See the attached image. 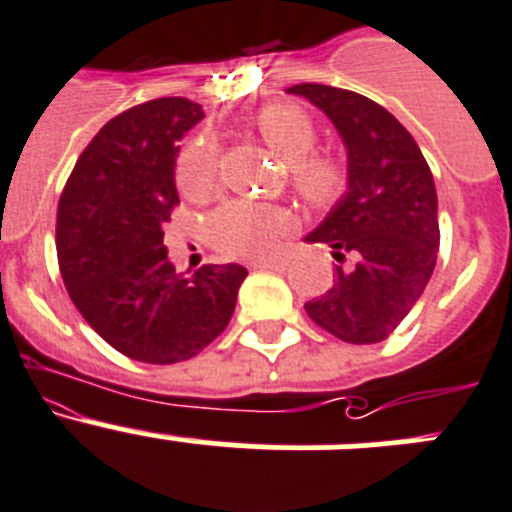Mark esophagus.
<instances>
[{
  "label": "esophagus",
  "instance_id": "1",
  "mask_svg": "<svg viewBox=\"0 0 512 512\" xmlns=\"http://www.w3.org/2000/svg\"><path fill=\"white\" fill-rule=\"evenodd\" d=\"M285 260H252V270H270V267H283Z\"/></svg>",
  "mask_w": 512,
  "mask_h": 512
}]
</instances>
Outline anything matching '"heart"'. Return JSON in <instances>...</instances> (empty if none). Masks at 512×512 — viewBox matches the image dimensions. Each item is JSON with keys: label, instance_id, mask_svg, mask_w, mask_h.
I'll return each mask as SVG.
<instances>
[{"label": "heart", "instance_id": "b5f03b06", "mask_svg": "<svg viewBox=\"0 0 512 512\" xmlns=\"http://www.w3.org/2000/svg\"><path fill=\"white\" fill-rule=\"evenodd\" d=\"M262 133L285 161H290V186L308 207L326 209L346 191V166L328 148H315L313 118L295 103H270L255 118ZM219 156L212 138H194L176 156L174 179L186 199L209 197L217 186ZM288 214L270 204L234 199L214 209L207 219V237L227 257L270 255L288 232Z\"/></svg>", "mask_w": 512, "mask_h": 512}]
</instances>
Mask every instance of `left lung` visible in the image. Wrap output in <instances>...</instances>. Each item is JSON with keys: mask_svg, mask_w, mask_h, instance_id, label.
Returning <instances> with one entry per match:
<instances>
[{"mask_svg": "<svg viewBox=\"0 0 512 512\" xmlns=\"http://www.w3.org/2000/svg\"><path fill=\"white\" fill-rule=\"evenodd\" d=\"M348 151V191L305 240L338 262L333 285L305 303L310 321L346 343H379L404 321L432 278L439 247L437 189L412 133L366 95L300 83Z\"/></svg>", "mask_w": 512, "mask_h": 512, "instance_id": "8db88e82", "label": "left lung"}]
</instances>
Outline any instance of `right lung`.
<instances>
[{
  "label": "right lung",
  "mask_w": 512,
  "mask_h": 512,
  "mask_svg": "<svg viewBox=\"0 0 512 512\" xmlns=\"http://www.w3.org/2000/svg\"><path fill=\"white\" fill-rule=\"evenodd\" d=\"M204 118L189 98H156L105 123L60 194L57 262L70 300L105 343L143 364H179L227 328L240 265L176 275L164 224L179 204V141Z\"/></svg>",
  "instance_id": "1"
}]
</instances>
